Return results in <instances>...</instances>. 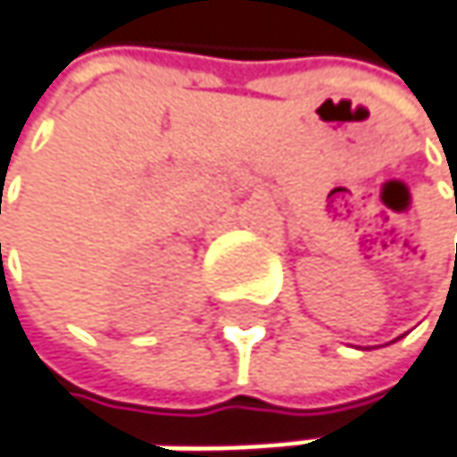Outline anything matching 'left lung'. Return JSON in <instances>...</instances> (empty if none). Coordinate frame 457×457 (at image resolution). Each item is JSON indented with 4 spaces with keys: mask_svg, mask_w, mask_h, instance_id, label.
<instances>
[{
    "mask_svg": "<svg viewBox=\"0 0 457 457\" xmlns=\"http://www.w3.org/2000/svg\"><path fill=\"white\" fill-rule=\"evenodd\" d=\"M455 212H457V201H455Z\"/></svg>",
    "mask_w": 457,
    "mask_h": 457,
    "instance_id": "8db88e82",
    "label": "left lung"
}]
</instances>
